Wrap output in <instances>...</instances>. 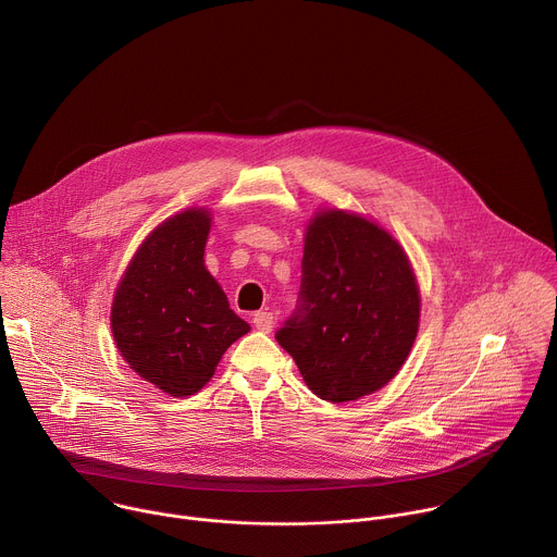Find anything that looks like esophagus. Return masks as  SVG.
Listing matches in <instances>:
<instances>
[{"label":"esophagus","instance_id":"obj_1","mask_svg":"<svg viewBox=\"0 0 557 557\" xmlns=\"http://www.w3.org/2000/svg\"><path fill=\"white\" fill-rule=\"evenodd\" d=\"M253 326L262 333H271L273 329V314L271 312H256L253 314Z\"/></svg>","mask_w":557,"mask_h":557}]
</instances>
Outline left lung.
<instances>
[{
	"label": "left lung",
	"mask_w": 557,
	"mask_h": 557,
	"mask_svg": "<svg viewBox=\"0 0 557 557\" xmlns=\"http://www.w3.org/2000/svg\"><path fill=\"white\" fill-rule=\"evenodd\" d=\"M419 308L417 277L392 235L366 218L324 211L306 228L297 306L275 339L320 399L355 401L399 372Z\"/></svg>",
	"instance_id": "obj_1"
}]
</instances>
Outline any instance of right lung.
<instances>
[{
    "label": "right lung",
    "instance_id": "obj_1",
    "mask_svg": "<svg viewBox=\"0 0 557 557\" xmlns=\"http://www.w3.org/2000/svg\"><path fill=\"white\" fill-rule=\"evenodd\" d=\"M211 218L183 211L147 235L112 306L114 342L134 372L172 396L198 392L251 326L205 269Z\"/></svg>",
    "mask_w": 557,
    "mask_h": 557
}]
</instances>
